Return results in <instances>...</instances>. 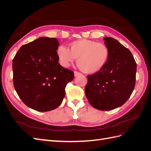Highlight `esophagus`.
I'll use <instances>...</instances> for the list:
<instances>
[{
	"label": "esophagus",
	"instance_id": "obj_1",
	"mask_svg": "<svg viewBox=\"0 0 151 151\" xmlns=\"http://www.w3.org/2000/svg\"><path fill=\"white\" fill-rule=\"evenodd\" d=\"M80 75H81V74L80 72H77V71H74V76L75 77H77V76H80Z\"/></svg>",
	"mask_w": 151,
	"mask_h": 151
}]
</instances>
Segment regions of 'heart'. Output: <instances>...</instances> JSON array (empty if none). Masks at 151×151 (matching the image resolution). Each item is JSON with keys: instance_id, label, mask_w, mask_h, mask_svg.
<instances>
[{"instance_id": "obj_1", "label": "heart", "mask_w": 151, "mask_h": 151, "mask_svg": "<svg viewBox=\"0 0 151 151\" xmlns=\"http://www.w3.org/2000/svg\"><path fill=\"white\" fill-rule=\"evenodd\" d=\"M60 64L68 67L77 58L78 67L87 74L101 70L106 64L109 57V49L104 44L93 40L81 39L69 44V48L60 45L57 49Z\"/></svg>"}]
</instances>
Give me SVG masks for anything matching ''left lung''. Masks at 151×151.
Here are the masks:
<instances>
[{"instance_id": "8db88e82", "label": "left lung", "mask_w": 151, "mask_h": 151, "mask_svg": "<svg viewBox=\"0 0 151 151\" xmlns=\"http://www.w3.org/2000/svg\"><path fill=\"white\" fill-rule=\"evenodd\" d=\"M109 57L101 70L88 76L86 96L91 105L108 111L124 104L133 92L137 64L130 50L111 37L103 38Z\"/></svg>"}]
</instances>
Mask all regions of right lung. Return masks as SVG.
I'll use <instances>...</instances> for the list:
<instances>
[{"label":"right lung","instance_id":"right-lung-1","mask_svg":"<svg viewBox=\"0 0 151 151\" xmlns=\"http://www.w3.org/2000/svg\"><path fill=\"white\" fill-rule=\"evenodd\" d=\"M57 39L40 37L22 45L12 61L13 83L27 106L48 111L59 106L65 97L74 72L58 63Z\"/></svg>","mask_w":151,"mask_h":151}]
</instances>
